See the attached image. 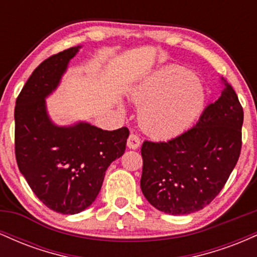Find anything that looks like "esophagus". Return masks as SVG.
<instances>
[{"instance_id": "34e87169", "label": "esophagus", "mask_w": 257, "mask_h": 257, "mask_svg": "<svg viewBox=\"0 0 257 257\" xmlns=\"http://www.w3.org/2000/svg\"><path fill=\"white\" fill-rule=\"evenodd\" d=\"M126 146L132 150H137L138 147L140 146V138H139L137 134H134V133H132V134L129 135L128 140H126Z\"/></svg>"}]
</instances>
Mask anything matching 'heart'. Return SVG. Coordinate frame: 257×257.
<instances>
[{
    "mask_svg": "<svg viewBox=\"0 0 257 257\" xmlns=\"http://www.w3.org/2000/svg\"><path fill=\"white\" fill-rule=\"evenodd\" d=\"M133 100L143 105L139 122L144 131L152 137L168 139L192 124L204 106L205 94L192 72L170 66L139 85Z\"/></svg>",
    "mask_w": 257,
    "mask_h": 257,
    "instance_id": "b5f03b06",
    "label": "heart"
}]
</instances>
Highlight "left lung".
<instances>
[{"label":"left lung","instance_id":"1","mask_svg":"<svg viewBox=\"0 0 257 257\" xmlns=\"http://www.w3.org/2000/svg\"><path fill=\"white\" fill-rule=\"evenodd\" d=\"M243 117L237 94L225 81L221 96L196 125L168 141H144L140 186L150 204L170 215L210 204L239 158Z\"/></svg>","mask_w":257,"mask_h":257}]
</instances>
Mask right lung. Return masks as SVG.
Masks as SVG:
<instances>
[{
	"instance_id": "right-lung-1",
	"label": "right lung",
	"mask_w": 257,
	"mask_h": 257,
	"mask_svg": "<svg viewBox=\"0 0 257 257\" xmlns=\"http://www.w3.org/2000/svg\"><path fill=\"white\" fill-rule=\"evenodd\" d=\"M79 47L42 61L18 95L16 158L20 173L37 198L52 210L77 214L100 192L105 172L125 151L129 129L102 131L88 123L53 124L44 98L57 88Z\"/></svg>"
}]
</instances>
